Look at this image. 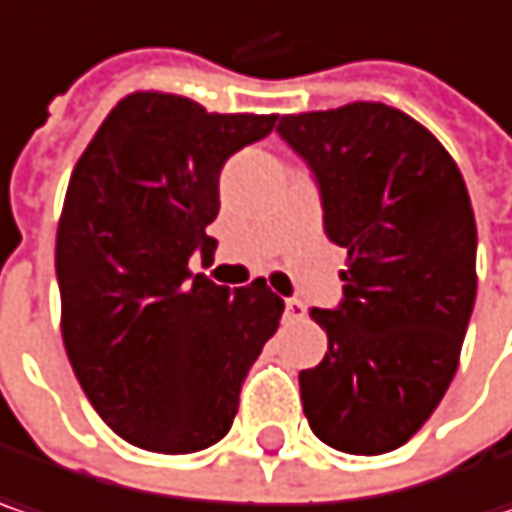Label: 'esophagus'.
I'll list each match as a JSON object with an SVG mask.
<instances>
[{
    "label": "esophagus",
    "instance_id": "obj_1",
    "mask_svg": "<svg viewBox=\"0 0 512 512\" xmlns=\"http://www.w3.org/2000/svg\"><path fill=\"white\" fill-rule=\"evenodd\" d=\"M284 316H287V322H302L304 316H307V307H304L299 299H287V304H284Z\"/></svg>",
    "mask_w": 512,
    "mask_h": 512
}]
</instances>
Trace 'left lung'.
<instances>
[{
    "instance_id": "left-lung-1",
    "label": "left lung",
    "mask_w": 512,
    "mask_h": 512,
    "mask_svg": "<svg viewBox=\"0 0 512 512\" xmlns=\"http://www.w3.org/2000/svg\"><path fill=\"white\" fill-rule=\"evenodd\" d=\"M278 134L319 184L328 240L349 252L340 307L310 310L328 351L299 372L304 416L337 451H393L460 363L478 290L469 190L440 140L384 102L287 114Z\"/></svg>"
}]
</instances>
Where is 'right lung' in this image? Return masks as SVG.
I'll return each mask as SVG.
<instances>
[{"mask_svg": "<svg viewBox=\"0 0 512 512\" xmlns=\"http://www.w3.org/2000/svg\"><path fill=\"white\" fill-rule=\"evenodd\" d=\"M275 114H208L175 93L117 102L72 169L58 222L61 334L84 395L125 442L193 454L237 416L243 381L284 302L255 278L190 272L219 213V169Z\"/></svg>", "mask_w": 512, "mask_h": 512, "instance_id": "add662e5", "label": "right lung"}]
</instances>
